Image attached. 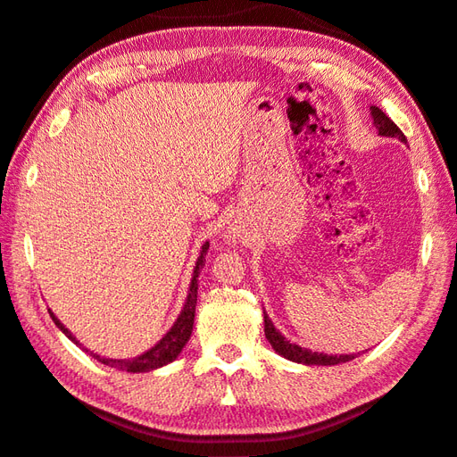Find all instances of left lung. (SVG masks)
<instances>
[{
    "instance_id": "left-lung-1",
    "label": "left lung",
    "mask_w": 457,
    "mask_h": 457,
    "mask_svg": "<svg viewBox=\"0 0 457 457\" xmlns=\"http://www.w3.org/2000/svg\"><path fill=\"white\" fill-rule=\"evenodd\" d=\"M371 115H373V123L379 129V136L386 137H397L400 142L408 144L403 131L395 126V123L387 118V115L379 110V107L371 105ZM263 331L268 342L271 344L273 350H276L279 355H284L286 360H292L297 363H305V366H336V363H344L353 360L355 355H328V353H318V352H310L305 347H300L295 344H289L287 339L279 334V331L273 328L271 320L268 318V313L263 312Z\"/></svg>"
}]
</instances>
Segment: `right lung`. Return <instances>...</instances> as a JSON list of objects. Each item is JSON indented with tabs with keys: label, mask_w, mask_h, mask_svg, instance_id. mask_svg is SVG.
I'll list each match as a JSON object with an SVG mask.
<instances>
[{
	"label": "right lung",
	"mask_w": 457,
	"mask_h": 457,
	"mask_svg": "<svg viewBox=\"0 0 457 457\" xmlns=\"http://www.w3.org/2000/svg\"><path fill=\"white\" fill-rule=\"evenodd\" d=\"M207 250H210V244L205 242L204 247H202V255L197 257L194 278H192V286H189V295H187V302L184 305V310H181L178 321L173 323V328L160 339V344L154 345L152 350L142 353L139 358H134V360H105V358H99V355H94V358H97L99 361L105 363V366H112V368L121 370V371H134V373L162 368V366H165V363L176 360L178 353L184 350V345L187 344V339H189V336H192V329H194L195 303H197V276H200L202 265L205 263ZM49 315H52L55 326L60 328L63 334L71 339V342H76V337H73L70 331L65 329L63 323L57 320L52 312H49Z\"/></svg>",
	"instance_id": "right-lung-1"
}]
</instances>
